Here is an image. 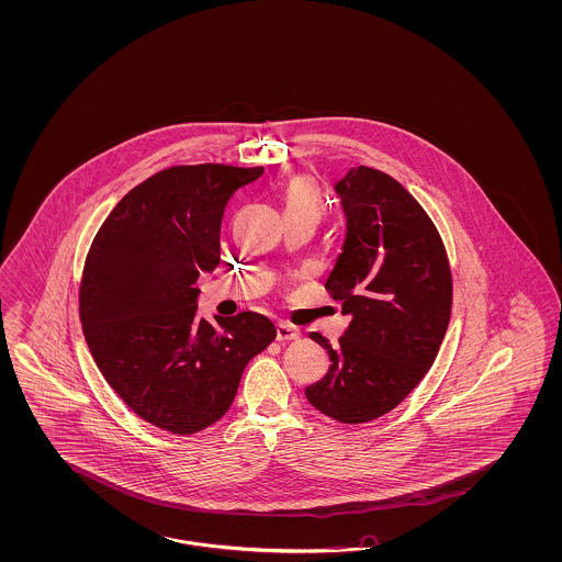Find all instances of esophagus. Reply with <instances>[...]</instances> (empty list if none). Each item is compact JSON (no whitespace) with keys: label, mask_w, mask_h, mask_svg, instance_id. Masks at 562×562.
I'll return each mask as SVG.
<instances>
[{"label":"esophagus","mask_w":562,"mask_h":562,"mask_svg":"<svg viewBox=\"0 0 562 562\" xmlns=\"http://www.w3.org/2000/svg\"><path fill=\"white\" fill-rule=\"evenodd\" d=\"M299 329L296 327H290L286 324L276 325V340L278 341H294L299 340Z\"/></svg>","instance_id":"34e87169"}]
</instances>
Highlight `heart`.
Here are the masks:
<instances>
[{
    "label": "heart",
    "mask_w": 562,
    "mask_h": 562,
    "mask_svg": "<svg viewBox=\"0 0 562 562\" xmlns=\"http://www.w3.org/2000/svg\"><path fill=\"white\" fill-rule=\"evenodd\" d=\"M324 195L311 177L296 175L282 189L284 218H306L317 224L324 216Z\"/></svg>",
    "instance_id": "heart-1"
}]
</instances>
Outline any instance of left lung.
I'll list each match as a JSON object with an SVG mask.
<instances>
[{
    "mask_svg": "<svg viewBox=\"0 0 562 562\" xmlns=\"http://www.w3.org/2000/svg\"><path fill=\"white\" fill-rule=\"evenodd\" d=\"M346 238L325 289L348 327L327 350V373L305 390L313 408L369 423L395 408L425 376L451 315V272L435 224L393 177L357 167L336 183Z\"/></svg>",
    "mask_w": 562,
    "mask_h": 562,
    "instance_id": "obj_1",
    "label": "left lung"
}]
</instances>
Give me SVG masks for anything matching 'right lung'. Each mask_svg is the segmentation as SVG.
I'll list each match as a JSON object with an SVG mask.
<instances>
[{
	"instance_id": "add662e5",
	"label": "right lung",
	"mask_w": 562,
	"mask_h": 562,
	"mask_svg": "<svg viewBox=\"0 0 562 562\" xmlns=\"http://www.w3.org/2000/svg\"><path fill=\"white\" fill-rule=\"evenodd\" d=\"M263 167H172L132 189L92 240L80 319L99 371L146 423L193 435L231 408L247 362L273 338L254 311L198 315L200 273L221 261L231 195Z\"/></svg>"
}]
</instances>
